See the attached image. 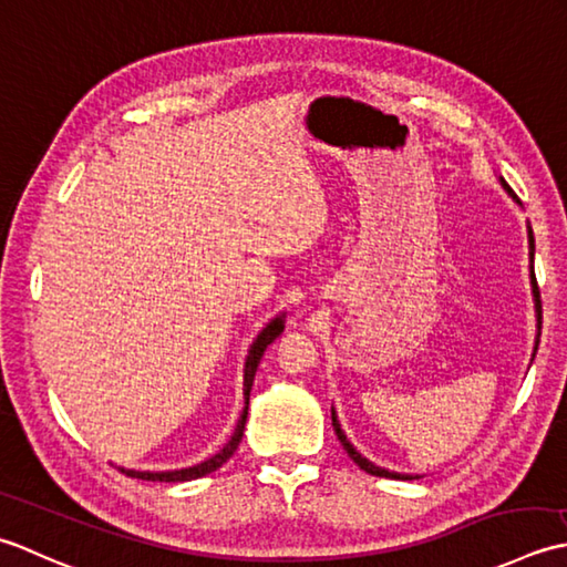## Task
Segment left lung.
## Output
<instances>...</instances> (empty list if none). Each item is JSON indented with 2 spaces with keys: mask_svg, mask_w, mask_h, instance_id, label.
Instances as JSON below:
<instances>
[{
  "mask_svg": "<svg viewBox=\"0 0 567 567\" xmlns=\"http://www.w3.org/2000/svg\"><path fill=\"white\" fill-rule=\"evenodd\" d=\"M502 186H504V190L512 195V198L518 203V198L514 195V190L509 188V183H506L504 178H502ZM528 245H530V257H534V235H530V229H528ZM530 284H534V298H536V313H538V330H540V293H538V284H536V274H530ZM538 338H540V332H538ZM538 348V344H536ZM332 429H334V435H338V441L342 443V447L348 450V455L357 462V465H360L364 472H369V475H374V477H391V480H411V475H399V472H389V470H381V467H377L374 462H369L367 457H362L360 453H357L354 450V445L348 441V435L342 433V429H340V423H338V415H334V409H332Z\"/></svg>",
  "mask_w": 567,
  "mask_h": 567,
  "instance_id": "1",
  "label": "left lung"
}]
</instances>
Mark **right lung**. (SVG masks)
<instances>
[{
  "label": "right lung",
  "mask_w": 567,
  "mask_h": 567,
  "mask_svg": "<svg viewBox=\"0 0 567 567\" xmlns=\"http://www.w3.org/2000/svg\"><path fill=\"white\" fill-rule=\"evenodd\" d=\"M284 332V316L281 318H274L267 328H264L259 332V338L254 340L251 350H249V357L245 362V411H241L239 415V423L237 429L233 433V437H229V443L219 450L217 455H213L210 460L200 462V465L195 467H188V470H173V472H136V470H122L126 477H136V480H146V482H188V480H198V477H205L210 475V472L219 470L225 465V462L235 455V450L241 441V435H245V423H247V409H249V391H251V384H254V374H257V367L261 362L264 357V350L269 348V344L279 338V334Z\"/></svg>",
  "instance_id": "right-lung-1"
}]
</instances>
